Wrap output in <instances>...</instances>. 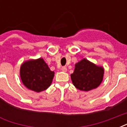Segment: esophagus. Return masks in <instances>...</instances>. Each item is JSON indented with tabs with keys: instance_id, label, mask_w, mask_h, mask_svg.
<instances>
[{
	"instance_id": "obj_1",
	"label": "esophagus",
	"mask_w": 127,
	"mask_h": 127,
	"mask_svg": "<svg viewBox=\"0 0 127 127\" xmlns=\"http://www.w3.org/2000/svg\"><path fill=\"white\" fill-rule=\"evenodd\" d=\"M61 70L63 72H66L67 71V68L66 67V66H63L61 68Z\"/></svg>"
}]
</instances>
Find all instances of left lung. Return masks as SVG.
<instances>
[{"instance_id": "8db88e82", "label": "left lung", "mask_w": 127, "mask_h": 127, "mask_svg": "<svg viewBox=\"0 0 127 127\" xmlns=\"http://www.w3.org/2000/svg\"><path fill=\"white\" fill-rule=\"evenodd\" d=\"M104 70L88 60L82 59L75 64L71 80L74 86L82 91H90L99 86L103 80Z\"/></svg>"}]
</instances>
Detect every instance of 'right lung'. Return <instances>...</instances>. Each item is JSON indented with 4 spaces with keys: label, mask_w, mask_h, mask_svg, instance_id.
Returning a JSON list of instances; mask_svg holds the SVG:
<instances>
[{
    "label": "right lung",
    "mask_w": 127,
    "mask_h": 127,
    "mask_svg": "<svg viewBox=\"0 0 127 127\" xmlns=\"http://www.w3.org/2000/svg\"><path fill=\"white\" fill-rule=\"evenodd\" d=\"M54 74L41 58L25 62L20 68V77L23 84L26 88L36 92L45 90L50 86Z\"/></svg>",
    "instance_id": "1"
}]
</instances>
